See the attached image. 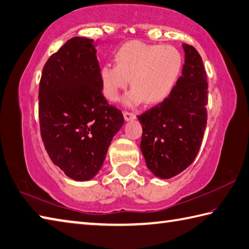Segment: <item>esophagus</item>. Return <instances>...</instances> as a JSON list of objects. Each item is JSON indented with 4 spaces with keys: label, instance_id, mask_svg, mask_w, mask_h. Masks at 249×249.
Wrapping results in <instances>:
<instances>
[{
    "label": "esophagus",
    "instance_id": "esophagus-1",
    "mask_svg": "<svg viewBox=\"0 0 249 249\" xmlns=\"http://www.w3.org/2000/svg\"><path fill=\"white\" fill-rule=\"evenodd\" d=\"M124 119L126 121H131V120H135L136 119V114L134 112H128V111H124Z\"/></svg>",
    "mask_w": 249,
    "mask_h": 249
}]
</instances>
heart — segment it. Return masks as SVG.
Segmentation results:
<instances>
[{"label":"heart","mask_w":249,"mask_h":249,"mask_svg":"<svg viewBox=\"0 0 249 249\" xmlns=\"http://www.w3.org/2000/svg\"><path fill=\"white\" fill-rule=\"evenodd\" d=\"M115 63H106L99 72L102 94L110 101L120 98L121 91L134 87L125 97V105L135 107L147 100L158 105L176 89L183 70V56L178 48L130 41L114 55Z\"/></svg>","instance_id":"heart-1"}]
</instances>
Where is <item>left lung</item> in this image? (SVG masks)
I'll use <instances>...</instances> for the list:
<instances>
[{"instance_id":"obj_1","label":"left lung","mask_w":249,"mask_h":249,"mask_svg":"<svg viewBox=\"0 0 249 249\" xmlns=\"http://www.w3.org/2000/svg\"><path fill=\"white\" fill-rule=\"evenodd\" d=\"M182 75L168 98L138 115L142 124L140 149L155 176L172 178L192 164L207 125L208 83L202 58L192 45Z\"/></svg>"}]
</instances>
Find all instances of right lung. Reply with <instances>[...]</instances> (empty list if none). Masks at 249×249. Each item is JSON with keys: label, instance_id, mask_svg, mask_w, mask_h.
Instances as JSON below:
<instances>
[{"label": "right lung", "instance_id": "obj_1", "mask_svg": "<svg viewBox=\"0 0 249 249\" xmlns=\"http://www.w3.org/2000/svg\"><path fill=\"white\" fill-rule=\"evenodd\" d=\"M96 45L92 38H70L48 58L38 86L44 147L53 163L77 181L99 172L124 123L122 111L101 92Z\"/></svg>", "mask_w": 249, "mask_h": 249}]
</instances>
